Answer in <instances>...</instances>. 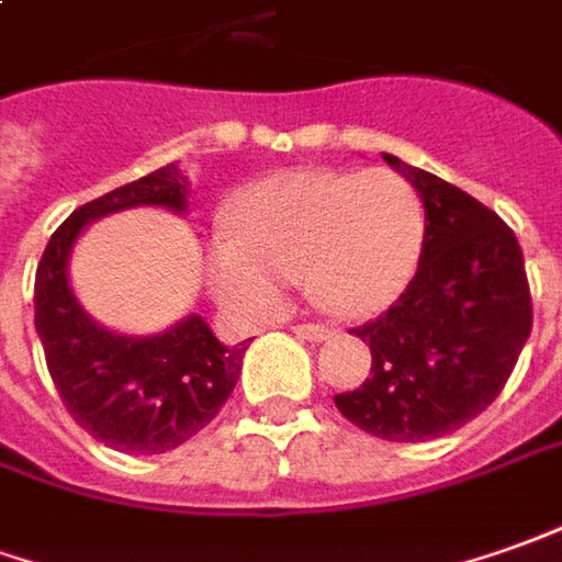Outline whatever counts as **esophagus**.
Returning <instances> with one entry per match:
<instances>
[{
    "instance_id": "34e87169",
    "label": "esophagus",
    "mask_w": 562,
    "mask_h": 562,
    "mask_svg": "<svg viewBox=\"0 0 562 562\" xmlns=\"http://www.w3.org/2000/svg\"><path fill=\"white\" fill-rule=\"evenodd\" d=\"M293 333H296L300 339H308V342H324V339H330L333 336L330 327H324V324H296Z\"/></svg>"
}]
</instances>
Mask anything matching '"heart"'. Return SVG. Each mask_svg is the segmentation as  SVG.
Wrapping results in <instances>:
<instances>
[{"label": "heart", "instance_id": "obj_1", "mask_svg": "<svg viewBox=\"0 0 562 562\" xmlns=\"http://www.w3.org/2000/svg\"><path fill=\"white\" fill-rule=\"evenodd\" d=\"M425 216L392 170H288L244 189L229 232L204 247V281L241 318H272L288 278L339 318L392 305L419 266Z\"/></svg>", "mask_w": 562, "mask_h": 562}]
</instances>
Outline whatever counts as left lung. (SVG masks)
I'll return each mask as SVG.
<instances>
[{"instance_id":"1","label":"left lung","mask_w":562,"mask_h":562,"mask_svg":"<svg viewBox=\"0 0 562 562\" xmlns=\"http://www.w3.org/2000/svg\"><path fill=\"white\" fill-rule=\"evenodd\" d=\"M382 158L425 204L419 269L389 312L351 330L370 346V376L333 401L367 435L419 443L498 397L532 330V300L502 216L428 170Z\"/></svg>"}]
</instances>
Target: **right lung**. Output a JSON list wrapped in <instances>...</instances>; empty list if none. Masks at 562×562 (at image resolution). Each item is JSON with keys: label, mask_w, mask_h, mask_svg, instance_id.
<instances>
[{"label": "right lung", "mask_w": 562, "mask_h": 562, "mask_svg": "<svg viewBox=\"0 0 562 562\" xmlns=\"http://www.w3.org/2000/svg\"><path fill=\"white\" fill-rule=\"evenodd\" d=\"M186 195L177 165L119 186L57 226L36 269V333L54 389L88 435L134 456L168 452L199 435L229 401L250 339L223 346L201 315H186L156 336L106 330L69 288V254L91 220L127 207L183 214Z\"/></svg>", "instance_id": "right-lung-1"}]
</instances>
